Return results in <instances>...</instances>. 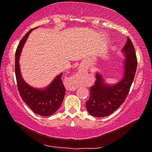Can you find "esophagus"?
Instances as JSON below:
<instances>
[{"instance_id": "1", "label": "esophagus", "mask_w": 152, "mask_h": 152, "mask_svg": "<svg viewBox=\"0 0 152 152\" xmlns=\"http://www.w3.org/2000/svg\"><path fill=\"white\" fill-rule=\"evenodd\" d=\"M77 88V87L76 86H71V87H70V88H69L70 89V90H75V89Z\"/></svg>"}]
</instances>
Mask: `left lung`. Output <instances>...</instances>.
<instances>
[{
	"label": "left lung",
	"instance_id": "obj_1",
	"mask_svg": "<svg viewBox=\"0 0 152 152\" xmlns=\"http://www.w3.org/2000/svg\"><path fill=\"white\" fill-rule=\"evenodd\" d=\"M122 51L126 55V60L124 77L120 82L114 86H107L102 77L97 74L95 84L91 87L90 97L86 102V107L88 113L94 117L111 115L122 104L129 92L138 61L134 45L129 37Z\"/></svg>",
	"mask_w": 152,
	"mask_h": 152
}]
</instances>
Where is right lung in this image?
I'll list each match as a JSON object with an SVG mask.
<instances>
[{"instance_id": "1", "label": "right lung", "mask_w": 152, "mask_h": 152, "mask_svg": "<svg viewBox=\"0 0 152 152\" xmlns=\"http://www.w3.org/2000/svg\"><path fill=\"white\" fill-rule=\"evenodd\" d=\"M33 29L29 31L20 40L15 53V75L18 93L25 103L34 112L42 116H50L59 109L63 102L66 88L63 84L60 74L46 89L34 88L26 84L20 75L18 59L22 48L29 34Z\"/></svg>"}]
</instances>
